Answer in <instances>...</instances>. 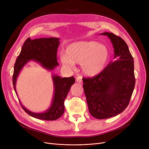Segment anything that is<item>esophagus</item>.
Wrapping results in <instances>:
<instances>
[{
    "label": "esophagus",
    "mask_w": 149,
    "mask_h": 149,
    "mask_svg": "<svg viewBox=\"0 0 149 149\" xmlns=\"http://www.w3.org/2000/svg\"><path fill=\"white\" fill-rule=\"evenodd\" d=\"M76 81L78 83H81L83 82V80H82V77H80V76H79L78 77H77L76 79Z\"/></svg>",
    "instance_id": "esophagus-1"
}]
</instances>
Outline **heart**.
<instances>
[{"instance_id": "obj_1", "label": "heart", "mask_w": 149, "mask_h": 149, "mask_svg": "<svg viewBox=\"0 0 149 149\" xmlns=\"http://www.w3.org/2000/svg\"><path fill=\"white\" fill-rule=\"evenodd\" d=\"M109 57L110 53L105 45L95 41H80L66 47L60 61L63 66L69 69H74V63L80 64L85 75L95 77L104 69Z\"/></svg>"}]
</instances>
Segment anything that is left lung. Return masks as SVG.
I'll use <instances>...</instances> for the list:
<instances>
[{
	"mask_svg": "<svg viewBox=\"0 0 149 149\" xmlns=\"http://www.w3.org/2000/svg\"><path fill=\"white\" fill-rule=\"evenodd\" d=\"M112 43L115 61L98 75L84 79L83 84L89 111L99 120L116 116L129 105L135 84L134 61L128 46L120 37L105 32Z\"/></svg>",
	"mask_w": 149,
	"mask_h": 149,
	"instance_id": "1",
	"label": "left lung"
}]
</instances>
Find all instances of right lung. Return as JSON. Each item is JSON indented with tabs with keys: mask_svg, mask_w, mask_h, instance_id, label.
<instances>
[{
	"mask_svg": "<svg viewBox=\"0 0 149 149\" xmlns=\"http://www.w3.org/2000/svg\"><path fill=\"white\" fill-rule=\"evenodd\" d=\"M60 38L56 37L39 38L31 40L28 38L23 43L19 56L15 61L13 76V84L14 91L19 99L16 91L17 77L25 65L32 61L40 65L49 71L53 70L58 63L57 60V51L60 45ZM54 94L51 106L47 110L41 113L33 112L19 102L22 108L28 115L37 119L53 121L59 118L65 111L64 101L72 85L75 83L72 77L62 78L57 75H52Z\"/></svg>",
	"mask_w": 149,
	"mask_h": 149,
	"instance_id": "obj_1",
	"label": "right lung"
}]
</instances>
